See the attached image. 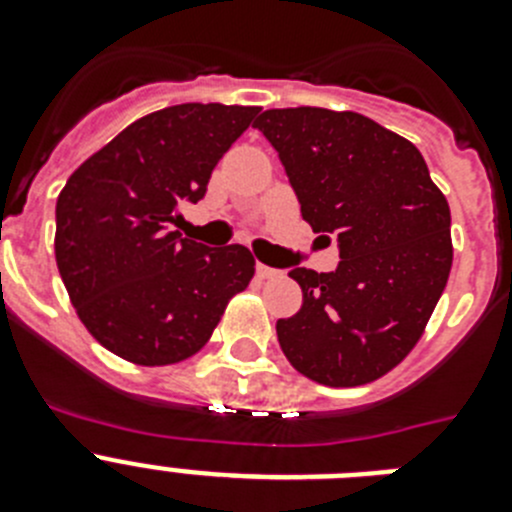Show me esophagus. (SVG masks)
<instances>
[{"label":"esophagus","mask_w":512,"mask_h":512,"mask_svg":"<svg viewBox=\"0 0 512 512\" xmlns=\"http://www.w3.org/2000/svg\"><path fill=\"white\" fill-rule=\"evenodd\" d=\"M256 274H259V279H279V277H282V271L271 269V266H266V264H256Z\"/></svg>","instance_id":"esophagus-1"}]
</instances>
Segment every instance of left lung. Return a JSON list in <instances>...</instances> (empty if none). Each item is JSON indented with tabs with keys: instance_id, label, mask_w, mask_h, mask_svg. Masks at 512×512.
<instances>
[{
	"instance_id": "left-lung-1",
	"label": "left lung",
	"mask_w": 512,
	"mask_h": 512,
	"mask_svg": "<svg viewBox=\"0 0 512 512\" xmlns=\"http://www.w3.org/2000/svg\"><path fill=\"white\" fill-rule=\"evenodd\" d=\"M253 128L277 148L302 220L341 248L330 274L289 271L302 307L277 323L284 356L325 387L384 377L420 341L449 282V202L418 148L359 112L266 110Z\"/></svg>"
}]
</instances>
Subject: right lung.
Wrapping results in <instances>:
<instances>
[{"label":"right lung","instance_id":"1","mask_svg":"<svg viewBox=\"0 0 512 512\" xmlns=\"http://www.w3.org/2000/svg\"><path fill=\"white\" fill-rule=\"evenodd\" d=\"M259 115L241 104H174L89 156L56 202V264L84 328L120 359L169 366L210 341L248 287L246 246L207 248L171 230Z\"/></svg>","mask_w":512,"mask_h":512}]
</instances>
